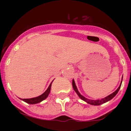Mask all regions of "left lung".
Segmentation results:
<instances>
[{
    "label": "left lung",
    "instance_id": "1",
    "mask_svg": "<svg viewBox=\"0 0 131 131\" xmlns=\"http://www.w3.org/2000/svg\"><path fill=\"white\" fill-rule=\"evenodd\" d=\"M122 81H123V78H122V80H121V84H120V85H119V88L117 89L116 91L114 92L113 93H112V94L110 95L107 96V97H105L104 99H101V100H90V99H88L85 98L84 97H83V96H82V95H81L80 93L79 92V91H78V89H77V88H76V84H75V82H74V79H73L72 84H73V89H74V91L76 92V94H77L79 96V98L82 99V100H84V101L88 103H89V104L92 105H100L102 104V103H105V102L109 101V100H110L111 99H112L114 97H115L116 95L117 94V93L118 92V91H119V90L120 88H121V84H122Z\"/></svg>",
    "mask_w": 131,
    "mask_h": 131
}]
</instances>
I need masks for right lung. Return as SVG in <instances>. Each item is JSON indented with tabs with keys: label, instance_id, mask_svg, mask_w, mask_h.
<instances>
[{
	"label": "right lung",
	"instance_id": "add662e5",
	"mask_svg": "<svg viewBox=\"0 0 131 131\" xmlns=\"http://www.w3.org/2000/svg\"><path fill=\"white\" fill-rule=\"evenodd\" d=\"M52 82H53V81H52ZM52 82H51L50 85L49 86V88H48L46 90V91L44 93H43L42 95H40L38 96V97H37L32 98V99H21V100H23L24 102H26V103H29V104H36V103H39V102H42V100H45V99L48 97V95H49V93H50V92L51 85H52Z\"/></svg>",
	"mask_w": 131,
	"mask_h": 131
}]
</instances>
